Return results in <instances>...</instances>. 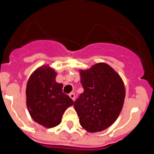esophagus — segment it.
<instances>
[{"mask_svg": "<svg viewBox=\"0 0 154 154\" xmlns=\"http://www.w3.org/2000/svg\"><path fill=\"white\" fill-rule=\"evenodd\" d=\"M69 97L72 100H75V98H76V95L74 93H70L69 94Z\"/></svg>", "mask_w": 154, "mask_h": 154, "instance_id": "34e87169", "label": "esophagus"}]
</instances>
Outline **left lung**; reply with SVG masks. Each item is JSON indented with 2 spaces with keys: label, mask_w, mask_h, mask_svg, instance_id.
<instances>
[{
  "label": "left lung",
  "mask_w": 154,
  "mask_h": 154,
  "mask_svg": "<svg viewBox=\"0 0 154 154\" xmlns=\"http://www.w3.org/2000/svg\"><path fill=\"white\" fill-rule=\"evenodd\" d=\"M84 91L76 101L82 127L90 133L107 129L118 118L125 97L121 77L108 64L100 63L87 70H80Z\"/></svg>",
  "instance_id": "1"
}]
</instances>
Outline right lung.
Masks as SVG:
<instances>
[{
  "instance_id": "obj_1",
  "label": "right lung",
  "mask_w": 154,
  "mask_h": 154,
  "mask_svg": "<svg viewBox=\"0 0 154 154\" xmlns=\"http://www.w3.org/2000/svg\"><path fill=\"white\" fill-rule=\"evenodd\" d=\"M57 72L49 66L38 67L26 86V105L35 122L46 128L58 125L64 111L73 100L63 92V84L55 81Z\"/></svg>"
}]
</instances>
